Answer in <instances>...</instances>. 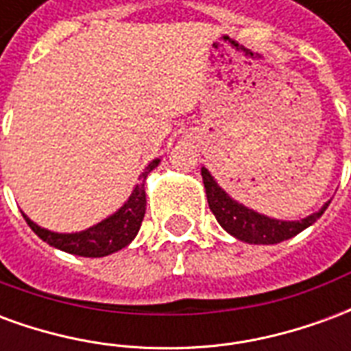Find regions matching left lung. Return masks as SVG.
I'll return each instance as SVG.
<instances>
[{
	"label": "left lung",
	"mask_w": 351,
	"mask_h": 351,
	"mask_svg": "<svg viewBox=\"0 0 351 351\" xmlns=\"http://www.w3.org/2000/svg\"><path fill=\"white\" fill-rule=\"evenodd\" d=\"M201 176H203V184H205L206 201H208V206L216 216L218 223L228 231L229 235L248 244H278L299 235L301 231L310 228L331 203V201L325 203L317 213L310 214L302 220H276V218H269L265 214L256 213L248 206H244L243 203L229 197L205 167H201Z\"/></svg>",
	"instance_id": "left-lung-1"
}]
</instances>
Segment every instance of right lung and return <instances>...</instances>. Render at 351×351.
<instances>
[{"label":"right lung","instance_id":"1","mask_svg":"<svg viewBox=\"0 0 351 351\" xmlns=\"http://www.w3.org/2000/svg\"><path fill=\"white\" fill-rule=\"evenodd\" d=\"M158 165H160V160L148 163L143 175L138 176L141 182L133 188L130 199L112 216L79 233H54L37 226L24 213L22 216L35 235L58 250H64L73 256H82V258H103L108 254H114L125 248L137 237L146 210L145 180L146 176L150 175V171H154Z\"/></svg>","mask_w":351,"mask_h":351}]
</instances>
